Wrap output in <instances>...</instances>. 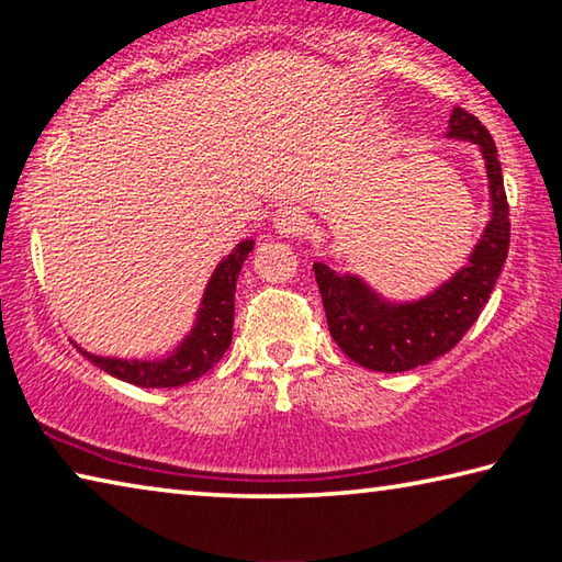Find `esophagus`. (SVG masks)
<instances>
[{"label": "esophagus", "mask_w": 562, "mask_h": 562, "mask_svg": "<svg viewBox=\"0 0 562 562\" xmlns=\"http://www.w3.org/2000/svg\"><path fill=\"white\" fill-rule=\"evenodd\" d=\"M304 227H307V215H304L300 207L284 205L274 213V231L282 237H297L304 233Z\"/></svg>", "instance_id": "34e87169"}]
</instances>
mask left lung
Returning a JSON list of instances; mask_svg holds the SVG:
<instances>
[{"label":"left lung","mask_w":562,"mask_h":562,"mask_svg":"<svg viewBox=\"0 0 562 562\" xmlns=\"http://www.w3.org/2000/svg\"><path fill=\"white\" fill-rule=\"evenodd\" d=\"M449 138L479 144L491 180L493 217L463 270L429 297L392 304L376 297L359 278L337 274L315 262L331 339L349 359L374 372H408L451 351L486 307L508 258V198L493 136L473 113L456 106L449 119Z\"/></svg>","instance_id":"obj_1"}]
</instances>
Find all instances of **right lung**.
Masks as SVG:
<instances>
[{"instance_id": "1", "label": "right lung", "mask_w": 562, "mask_h": 562, "mask_svg": "<svg viewBox=\"0 0 562 562\" xmlns=\"http://www.w3.org/2000/svg\"><path fill=\"white\" fill-rule=\"evenodd\" d=\"M252 240H243L227 258L217 265L211 282H207L203 307L198 312V322L190 335L183 339L173 355L160 361L144 359H111L97 357L89 351H81L93 364L111 376H119L123 382L158 389V386H183L193 379L203 376L207 369L221 361L233 341V319H235V282L247 260V252L252 250Z\"/></svg>"}]
</instances>
